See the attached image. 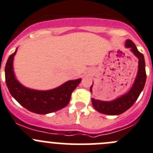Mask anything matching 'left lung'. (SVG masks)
<instances>
[{"instance_id":"1","label":"left lung","mask_w":153,"mask_h":153,"mask_svg":"<svg viewBox=\"0 0 153 153\" xmlns=\"http://www.w3.org/2000/svg\"><path fill=\"white\" fill-rule=\"evenodd\" d=\"M125 47L131 48L132 53L138 58V72L132 88L127 94L117 98L112 101H101L92 98V105L97 112L109 115H117L123 113L130 109L136 102L140 94L142 92L145 86L146 74L145 68V59L143 53L139 52L134 43L131 40H127ZM92 87H91V92H92Z\"/></svg>"}]
</instances>
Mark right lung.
<instances>
[{
  "instance_id": "obj_1",
  "label": "right lung",
  "mask_w": 153,
  "mask_h": 153,
  "mask_svg": "<svg viewBox=\"0 0 153 153\" xmlns=\"http://www.w3.org/2000/svg\"><path fill=\"white\" fill-rule=\"evenodd\" d=\"M11 54L5 66V80L13 97L25 109L34 113L45 115L56 112L68 104L72 93L77 88L81 78L66 81L58 88L49 91H37L25 88L16 78L13 72L14 56Z\"/></svg>"
}]
</instances>
